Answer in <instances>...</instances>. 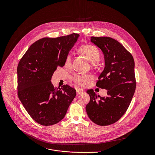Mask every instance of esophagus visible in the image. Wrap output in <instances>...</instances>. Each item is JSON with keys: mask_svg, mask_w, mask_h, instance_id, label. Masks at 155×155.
Wrapping results in <instances>:
<instances>
[{"mask_svg": "<svg viewBox=\"0 0 155 155\" xmlns=\"http://www.w3.org/2000/svg\"><path fill=\"white\" fill-rule=\"evenodd\" d=\"M82 92H83V90H82V89H77V90H76L77 95H79L81 94Z\"/></svg>", "mask_w": 155, "mask_h": 155, "instance_id": "1", "label": "esophagus"}]
</instances>
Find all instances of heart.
I'll return each mask as SVG.
<instances>
[{
    "label": "heart",
    "instance_id": "1",
    "mask_svg": "<svg viewBox=\"0 0 155 155\" xmlns=\"http://www.w3.org/2000/svg\"><path fill=\"white\" fill-rule=\"evenodd\" d=\"M80 52L83 54L91 63L98 62L100 58V51L98 48L92 45H86L81 46L79 49ZM71 64V55L68 54L65 60V66L70 67ZM73 81L78 85L82 87H87L92 80L91 76L88 74H75L73 78Z\"/></svg>",
    "mask_w": 155,
    "mask_h": 155
}]
</instances>
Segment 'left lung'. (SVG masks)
Segmentation results:
<instances>
[{"label": "left lung", "mask_w": 155, "mask_h": 155, "mask_svg": "<svg viewBox=\"0 0 155 155\" xmlns=\"http://www.w3.org/2000/svg\"><path fill=\"white\" fill-rule=\"evenodd\" d=\"M91 42L103 53L104 68L96 86L107 91L100 97L92 89L87 92L90 101L86 106L89 119L100 126L117 122L128 109L135 92V63L132 55L116 40L109 37H91Z\"/></svg>", "instance_id": "8db88e82"}]
</instances>
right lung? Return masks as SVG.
Masks as SVG:
<instances>
[{
  "label": "right lung",
  "instance_id": "obj_1",
  "mask_svg": "<svg viewBox=\"0 0 155 155\" xmlns=\"http://www.w3.org/2000/svg\"><path fill=\"white\" fill-rule=\"evenodd\" d=\"M79 35L44 38L31 45L17 67L18 95L25 109L37 123L56 124L65 116L76 90L68 85L54 87L51 78L58 66L63 67Z\"/></svg>",
  "mask_w": 155,
  "mask_h": 155
}]
</instances>
